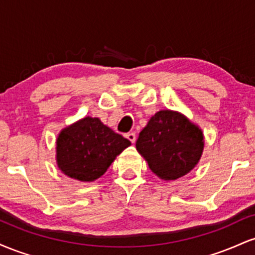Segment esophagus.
I'll return each mask as SVG.
<instances>
[{"label":"esophagus","mask_w":255,"mask_h":255,"mask_svg":"<svg viewBox=\"0 0 255 255\" xmlns=\"http://www.w3.org/2000/svg\"><path fill=\"white\" fill-rule=\"evenodd\" d=\"M126 137H127V139L129 140L130 142H134V141H135V139H136V135H135V133H133V131H131V133L126 134Z\"/></svg>","instance_id":"esophagus-1"}]
</instances>
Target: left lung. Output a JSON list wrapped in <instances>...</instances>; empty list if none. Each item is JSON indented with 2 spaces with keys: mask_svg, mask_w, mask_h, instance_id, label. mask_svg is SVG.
Instances as JSON below:
<instances>
[{
  "mask_svg": "<svg viewBox=\"0 0 255 255\" xmlns=\"http://www.w3.org/2000/svg\"><path fill=\"white\" fill-rule=\"evenodd\" d=\"M197 126L171 110L158 111L140 131L136 150L163 180H176L197 165L204 148Z\"/></svg>",
  "mask_w": 255,
  "mask_h": 255,
  "instance_id": "1",
  "label": "left lung"
}]
</instances>
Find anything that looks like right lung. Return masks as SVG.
Masks as SVG:
<instances>
[{"label": "right lung", "instance_id": "right-lung-1", "mask_svg": "<svg viewBox=\"0 0 255 255\" xmlns=\"http://www.w3.org/2000/svg\"><path fill=\"white\" fill-rule=\"evenodd\" d=\"M130 141L103 125L85 118L64 128L57 137L58 168L69 177L93 181L108 170Z\"/></svg>", "mask_w": 255, "mask_h": 255}]
</instances>
